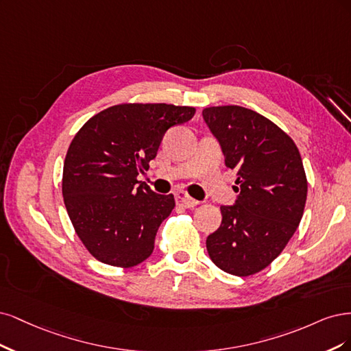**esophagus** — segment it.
<instances>
[{
	"instance_id": "1",
	"label": "esophagus",
	"mask_w": 351,
	"mask_h": 351,
	"mask_svg": "<svg viewBox=\"0 0 351 351\" xmlns=\"http://www.w3.org/2000/svg\"><path fill=\"white\" fill-rule=\"evenodd\" d=\"M175 201H176V204L179 207H184V208H194V207H197L199 204V201L191 198L186 194V192H184V191L176 192V194H175Z\"/></svg>"
}]
</instances>
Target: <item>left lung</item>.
<instances>
[{
	"label": "left lung",
	"instance_id": "8db88e82",
	"mask_svg": "<svg viewBox=\"0 0 351 351\" xmlns=\"http://www.w3.org/2000/svg\"><path fill=\"white\" fill-rule=\"evenodd\" d=\"M236 172L233 206H221L220 228L207 237L211 261L246 277L268 267L285 250L302 220L308 180L296 144L274 122L242 106L202 110Z\"/></svg>",
	"mask_w": 351,
	"mask_h": 351
}]
</instances>
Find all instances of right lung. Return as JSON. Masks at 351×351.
<instances>
[{
	"label": "right lung",
	"instance_id": "obj_1",
	"mask_svg": "<svg viewBox=\"0 0 351 351\" xmlns=\"http://www.w3.org/2000/svg\"><path fill=\"white\" fill-rule=\"evenodd\" d=\"M194 108L123 104L90 118L66 152L62 195L87 251L100 263L130 268L149 258L172 194H156L138 173L149 169L169 128L188 122Z\"/></svg>",
	"mask_w": 351,
	"mask_h": 351
}]
</instances>
